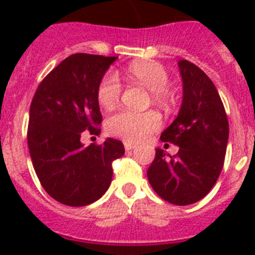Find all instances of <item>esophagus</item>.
Wrapping results in <instances>:
<instances>
[{
    "label": "esophagus",
    "mask_w": 255,
    "mask_h": 255,
    "mask_svg": "<svg viewBox=\"0 0 255 255\" xmlns=\"http://www.w3.org/2000/svg\"><path fill=\"white\" fill-rule=\"evenodd\" d=\"M124 148H126V151H132L133 148H136V145L131 141H124Z\"/></svg>",
    "instance_id": "1"
}]
</instances>
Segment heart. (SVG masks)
I'll use <instances>...</instances> for the list:
<instances>
[{
    "label": "heart",
    "instance_id": "1",
    "mask_svg": "<svg viewBox=\"0 0 255 255\" xmlns=\"http://www.w3.org/2000/svg\"><path fill=\"white\" fill-rule=\"evenodd\" d=\"M127 77L137 82L151 91V98L159 106H168L172 95L167 88L169 75L159 62L136 61L126 70ZM98 102L102 107L111 110L119 103L122 96V85L118 75L108 73L100 81L98 87ZM160 116L153 111L133 112L128 110L112 114L106 120V131L108 135L122 137L128 141H140L160 127Z\"/></svg>",
    "mask_w": 255,
    "mask_h": 255
}]
</instances>
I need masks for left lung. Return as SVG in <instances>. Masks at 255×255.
I'll use <instances>...</instances> for the list:
<instances>
[{
    "instance_id": "8db88e82",
    "label": "left lung",
    "mask_w": 255,
    "mask_h": 255,
    "mask_svg": "<svg viewBox=\"0 0 255 255\" xmlns=\"http://www.w3.org/2000/svg\"><path fill=\"white\" fill-rule=\"evenodd\" d=\"M182 103L177 118L160 139L177 145L169 156L156 148L148 181L156 193L173 205L200 201L221 173L229 139V123L218 91L209 77L192 62L178 61Z\"/></svg>"
}]
</instances>
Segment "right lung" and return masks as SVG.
<instances>
[{
    "instance_id": "right-lung-1",
    "label": "right lung",
    "mask_w": 255,
    "mask_h": 255,
    "mask_svg": "<svg viewBox=\"0 0 255 255\" xmlns=\"http://www.w3.org/2000/svg\"><path fill=\"white\" fill-rule=\"evenodd\" d=\"M118 57L73 54L47 74L30 106L27 145L43 189L61 204L85 206L99 200L112 180V161L124 155L108 137L85 147L83 132L99 135L98 87Z\"/></svg>"
}]
</instances>
